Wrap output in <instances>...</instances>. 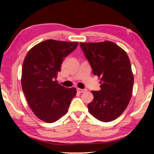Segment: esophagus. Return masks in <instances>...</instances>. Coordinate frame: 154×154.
Returning a JSON list of instances; mask_svg holds the SVG:
<instances>
[{"mask_svg": "<svg viewBox=\"0 0 154 154\" xmlns=\"http://www.w3.org/2000/svg\"><path fill=\"white\" fill-rule=\"evenodd\" d=\"M77 92L79 93H82V92H85V90H83V89H81V88H77Z\"/></svg>", "mask_w": 154, "mask_h": 154, "instance_id": "34e87169", "label": "esophagus"}]
</instances>
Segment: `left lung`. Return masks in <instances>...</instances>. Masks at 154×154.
I'll list each match as a JSON object with an SVG mask.
<instances>
[{
  "mask_svg": "<svg viewBox=\"0 0 154 154\" xmlns=\"http://www.w3.org/2000/svg\"><path fill=\"white\" fill-rule=\"evenodd\" d=\"M94 75L100 78V90L92 91L94 99L88 105L98 120L111 122L121 116L132 94L134 76L126 52L111 41L79 43Z\"/></svg>",
  "mask_w": 154,
  "mask_h": 154,
  "instance_id": "1",
  "label": "left lung"
}]
</instances>
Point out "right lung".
Segmentation results:
<instances>
[{
  "label": "right lung",
  "mask_w": 154,
  "mask_h": 154,
  "mask_svg": "<svg viewBox=\"0 0 154 154\" xmlns=\"http://www.w3.org/2000/svg\"><path fill=\"white\" fill-rule=\"evenodd\" d=\"M77 42L46 40L28 51L22 65V87L34 114L53 123L66 114L75 88H66L56 79L64 58L73 51Z\"/></svg>",
  "instance_id": "obj_1"
}]
</instances>
